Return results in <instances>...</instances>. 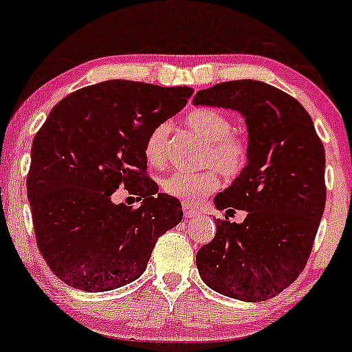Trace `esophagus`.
<instances>
[{
    "label": "esophagus",
    "mask_w": 352,
    "mask_h": 352,
    "mask_svg": "<svg viewBox=\"0 0 352 352\" xmlns=\"http://www.w3.org/2000/svg\"><path fill=\"white\" fill-rule=\"evenodd\" d=\"M184 215L187 217V218H193V217H199L200 215V212L199 210H195V208H192L190 207V205H187V204H184Z\"/></svg>",
    "instance_id": "1"
}]
</instances>
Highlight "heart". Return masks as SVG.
Returning a JSON list of instances; mask_svg holds the SVG:
<instances>
[{
	"instance_id": "heart-1",
	"label": "heart",
	"mask_w": 352,
	"mask_h": 352,
	"mask_svg": "<svg viewBox=\"0 0 352 352\" xmlns=\"http://www.w3.org/2000/svg\"><path fill=\"white\" fill-rule=\"evenodd\" d=\"M185 124L190 131L207 142L204 151V164L217 167V170L227 179H233L243 170L248 148L243 139L233 134L232 120L223 112L210 107L193 109L185 117ZM168 132L170 127L167 124H159L147 135L144 153L151 165L164 164ZM218 187L220 179L213 168H205L200 172H172L162 180V188L167 195L187 204H200L210 193L217 192Z\"/></svg>"
}]
</instances>
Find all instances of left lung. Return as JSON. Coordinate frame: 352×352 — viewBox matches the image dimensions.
Returning a JSON list of instances; mask_svg holds the SVG:
<instances>
[{
	"label": "left lung",
	"mask_w": 352,
	"mask_h": 352,
	"mask_svg": "<svg viewBox=\"0 0 352 352\" xmlns=\"http://www.w3.org/2000/svg\"><path fill=\"white\" fill-rule=\"evenodd\" d=\"M195 106L243 116L248 164L215 197V207L245 210L241 223L217 220L215 238L197 253L201 280L240 301H266L305 270L326 204L324 147L306 109L280 89L241 79L199 91Z\"/></svg>",
	"instance_id": "left-lung-1"
}]
</instances>
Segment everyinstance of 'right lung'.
<instances>
[{
  "label": "right lung",
  "mask_w": 352,
  "mask_h": 352,
  "mask_svg": "<svg viewBox=\"0 0 352 352\" xmlns=\"http://www.w3.org/2000/svg\"><path fill=\"white\" fill-rule=\"evenodd\" d=\"M192 94L112 79L52 107L31 147L28 200L39 252L67 286L99 293L135 281L159 236L182 221L180 201L145 175L144 145ZM119 186L140 193L139 209L111 201Z\"/></svg>",
  "instance_id": "obj_1"
}]
</instances>
